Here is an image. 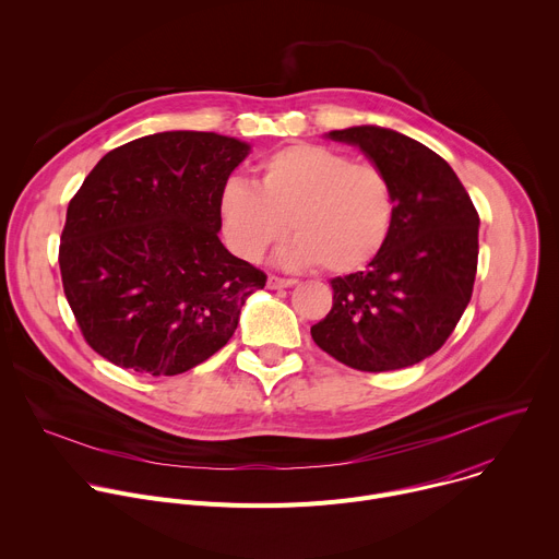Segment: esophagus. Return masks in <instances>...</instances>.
Instances as JSON below:
<instances>
[{
  "label": "esophagus",
  "mask_w": 559,
  "mask_h": 559,
  "mask_svg": "<svg viewBox=\"0 0 559 559\" xmlns=\"http://www.w3.org/2000/svg\"><path fill=\"white\" fill-rule=\"evenodd\" d=\"M296 278H281V276H270L267 278V287L272 289H283V287H294Z\"/></svg>",
  "instance_id": "34e87169"
}]
</instances>
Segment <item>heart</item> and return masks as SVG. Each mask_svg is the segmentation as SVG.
<instances>
[{
	"instance_id": "obj_1",
	"label": "heart",
	"mask_w": 559,
	"mask_h": 559,
	"mask_svg": "<svg viewBox=\"0 0 559 559\" xmlns=\"http://www.w3.org/2000/svg\"><path fill=\"white\" fill-rule=\"evenodd\" d=\"M227 246L248 261L287 236V265H321L332 274L365 267L391 234L395 201L386 175L338 150L296 143L270 154L259 183L229 179L218 199Z\"/></svg>"
}]
</instances>
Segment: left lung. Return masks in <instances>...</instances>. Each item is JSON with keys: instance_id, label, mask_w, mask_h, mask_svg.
<instances>
[{"instance_id": "8db88e82", "label": "left lung", "mask_w": 559, "mask_h": 559, "mask_svg": "<svg viewBox=\"0 0 559 559\" xmlns=\"http://www.w3.org/2000/svg\"><path fill=\"white\" fill-rule=\"evenodd\" d=\"M328 139L360 147L386 175L395 214L367 270L332 278V311L311 338L360 371L412 367L444 345L471 300L480 216L451 166L420 141L380 126Z\"/></svg>"}]
</instances>
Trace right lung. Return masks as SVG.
Segmentation results:
<instances>
[{"label": "right lung", "mask_w": 559, "mask_h": 559, "mask_svg": "<svg viewBox=\"0 0 559 559\" xmlns=\"http://www.w3.org/2000/svg\"><path fill=\"white\" fill-rule=\"evenodd\" d=\"M250 143L170 130L110 150L72 197L63 294L86 343L117 367L183 373L234 334L267 276L225 250L218 199Z\"/></svg>", "instance_id": "1"}]
</instances>
